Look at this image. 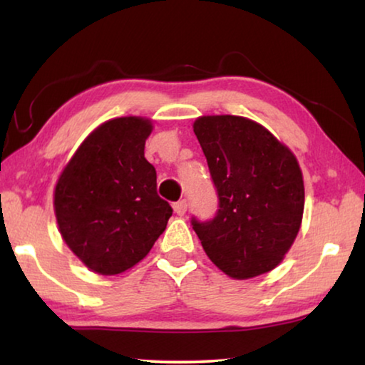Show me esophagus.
I'll return each instance as SVG.
<instances>
[{
	"mask_svg": "<svg viewBox=\"0 0 365 365\" xmlns=\"http://www.w3.org/2000/svg\"><path fill=\"white\" fill-rule=\"evenodd\" d=\"M187 207H188L187 200H180V201L174 202V211H175L178 215H183L185 212H187Z\"/></svg>",
	"mask_w": 365,
	"mask_h": 365,
	"instance_id": "1",
	"label": "esophagus"
}]
</instances>
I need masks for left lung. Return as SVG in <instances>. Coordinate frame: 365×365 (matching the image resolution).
I'll use <instances>...</instances> for the list:
<instances>
[{"instance_id":"8db88e82","label":"left lung","mask_w":365,"mask_h":365,"mask_svg":"<svg viewBox=\"0 0 365 365\" xmlns=\"http://www.w3.org/2000/svg\"><path fill=\"white\" fill-rule=\"evenodd\" d=\"M193 130L219 200L212 219L191 217L206 255L240 280L277 267L304 209L298 160L267 128L245 117L205 115Z\"/></svg>"}]
</instances>
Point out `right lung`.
Returning <instances> with one entry per match:
<instances>
[{
  "mask_svg": "<svg viewBox=\"0 0 365 365\" xmlns=\"http://www.w3.org/2000/svg\"><path fill=\"white\" fill-rule=\"evenodd\" d=\"M151 128L141 117L104 122L80 145L54 190L64 242L98 274H120L140 262L172 215L145 158Z\"/></svg>",
  "mask_w": 365,
  "mask_h": 365,
  "instance_id": "obj_1",
  "label": "right lung"
}]
</instances>
